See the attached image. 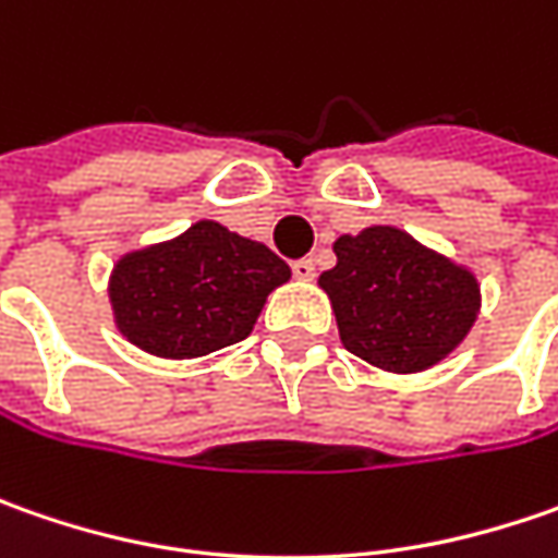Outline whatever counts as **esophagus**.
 I'll use <instances>...</instances> for the list:
<instances>
[{
	"label": "esophagus",
	"instance_id": "34e87169",
	"mask_svg": "<svg viewBox=\"0 0 558 558\" xmlns=\"http://www.w3.org/2000/svg\"><path fill=\"white\" fill-rule=\"evenodd\" d=\"M291 272H294V279H301V282H313L316 267H313L311 257H301V260H294V264H291Z\"/></svg>",
	"mask_w": 558,
	"mask_h": 558
}]
</instances>
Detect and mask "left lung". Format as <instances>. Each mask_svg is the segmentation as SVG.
I'll return each mask as SVG.
<instances>
[{
  "instance_id": "8db88e82",
  "label": "left lung",
  "mask_w": 558,
  "mask_h": 558,
  "mask_svg": "<svg viewBox=\"0 0 558 558\" xmlns=\"http://www.w3.org/2000/svg\"><path fill=\"white\" fill-rule=\"evenodd\" d=\"M319 276L341 344L375 369L425 373L453 354L482 313L478 276L407 229L373 223L335 239Z\"/></svg>"
}]
</instances>
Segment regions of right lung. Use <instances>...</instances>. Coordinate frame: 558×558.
<instances>
[{"label":"right lung","mask_w":558,"mask_h":558,"mask_svg":"<svg viewBox=\"0 0 558 558\" xmlns=\"http://www.w3.org/2000/svg\"><path fill=\"white\" fill-rule=\"evenodd\" d=\"M291 279L264 242L198 220L126 251L108 279L118 332L145 354L195 360L251 335L267 298Z\"/></svg>","instance_id":"1"}]
</instances>
